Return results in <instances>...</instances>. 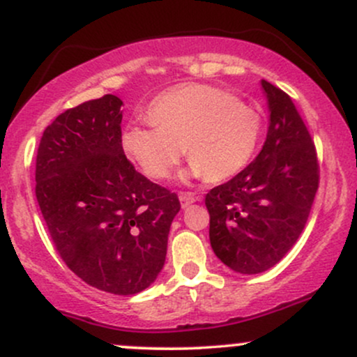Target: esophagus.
Returning <instances> with one entry per match:
<instances>
[{
  "label": "esophagus",
  "mask_w": 357,
  "mask_h": 357,
  "mask_svg": "<svg viewBox=\"0 0 357 357\" xmlns=\"http://www.w3.org/2000/svg\"><path fill=\"white\" fill-rule=\"evenodd\" d=\"M179 202H181V208H188L191 203L198 202V198L192 192H179Z\"/></svg>",
  "instance_id": "obj_1"
}]
</instances>
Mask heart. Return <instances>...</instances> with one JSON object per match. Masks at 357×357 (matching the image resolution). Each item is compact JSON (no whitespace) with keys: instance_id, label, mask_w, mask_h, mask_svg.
<instances>
[{"instance_id":"obj_1","label":"heart","mask_w":357,"mask_h":357,"mask_svg":"<svg viewBox=\"0 0 357 357\" xmlns=\"http://www.w3.org/2000/svg\"><path fill=\"white\" fill-rule=\"evenodd\" d=\"M147 116L153 126H127L122 147L151 179L167 178L186 147L192 161L188 176L225 181L247 166L260 132L255 110L203 84L166 90L151 102Z\"/></svg>"}]
</instances>
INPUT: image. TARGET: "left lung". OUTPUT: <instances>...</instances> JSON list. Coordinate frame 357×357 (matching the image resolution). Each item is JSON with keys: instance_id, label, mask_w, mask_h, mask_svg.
<instances>
[{"instance_id": "obj_1", "label": "left lung", "mask_w": 357, "mask_h": 357, "mask_svg": "<svg viewBox=\"0 0 357 357\" xmlns=\"http://www.w3.org/2000/svg\"><path fill=\"white\" fill-rule=\"evenodd\" d=\"M260 85L270 114L264 147L204 199L213 252L245 275L272 268L296 245L319 188L312 137L292 99L267 80Z\"/></svg>"}]
</instances>
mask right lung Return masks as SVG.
<instances>
[{
    "label": "right lung",
    "mask_w": 357,
    "mask_h": 357,
    "mask_svg": "<svg viewBox=\"0 0 357 357\" xmlns=\"http://www.w3.org/2000/svg\"><path fill=\"white\" fill-rule=\"evenodd\" d=\"M122 100L65 110L36 155V202L67 267L85 284L134 296L165 267L178 196L137 173L122 149Z\"/></svg>",
    "instance_id": "obj_1"
}]
</instances>
